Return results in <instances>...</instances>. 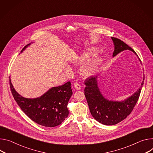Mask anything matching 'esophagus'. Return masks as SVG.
Instances as JSON below:
<instances>
[{"mask_svg": "<svg viewBox=\"0 0 153 153\" xmlns=\"http://www.w3.org/2000/svg\"><path fill=\"white\" fill-rule=\"evenodd\" d=\"M74 86L75 88L77 89V90H80V89H81V85L79 84V83H77V82L74 83Z\"/></svg>", "mask_w": 153, "mask_h": 153, "instance_id": "obj_1", "label": "esophagus"}]
</instances>
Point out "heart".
Here are the masks:
<instances>
[{"mask_svg":"<svg viewBox=\"0 0 153 153\" xmlns=\"http://www.w3.org/2000/svg\"><path fill=\"white\" fill-rule=\"evenodd\" d=\"M94 51H93V52H94ZM90 56V54L89 53H85L84 56L82 57L81 58H77V60L79 61V63H84L85 60L88 59V57ZM101 61V59H96L93 63L92 65H90L89 66H86L84 69H82V73L83 74V76H84L85 77H88L89 76H90L92 73H93V68L94 66V65L98 64L99 62ZM66 73L69 74V75H71V71L69 69H67L66 70Z\"/></svg>","mask_w":153,"mask_h":153,"instance_id":"1","label":"heart"}]
</instances>
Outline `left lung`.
<instances>
[{"mask_svg":"<svg viewBox=\"0 0 153 153\" xmlns=\"http://www.w3.org/2000/svg\"><path fill=\"white\" fill-rule=\"evenodd\" d=\"M111 38L115 45L114 57L124 50L128 49L135 52L122 40L114 37ZM96 79L97 76H91L84 81L86 85L84 89L85 96L93 117L104 125H114L126 118L132 112L139 98L143 83L137 92L127 100L122 102H114L104 98L98 87Z\"/></svg>","mask_w":153,"mask_h":153,"instance_id":"obj_1","label":"left lung"}]
</instances>
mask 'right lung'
I'll return each mask as SVG.
<instances>
[{
	"mask_svg": "<svg viewBox=\"0 0 153 153\" xmlns=\"http://www.w3.org/2000/svg\"><path fill=\"white\" fill-rule=\"evenodd\" d=\"M26 45L22 52L27 46ZM10 86L14 99L21 110L36 123L45 127H55L60 124L69 114L67 107L73 94L71 82L50 89L45 94L35 99L25 98L14 89L10 79Z\"/></svg>",
	"mask_w": 153,
	"mask_h": 153,
	"instance_id": "obj_1",
	"label": "right lung"
}]
</instances>
